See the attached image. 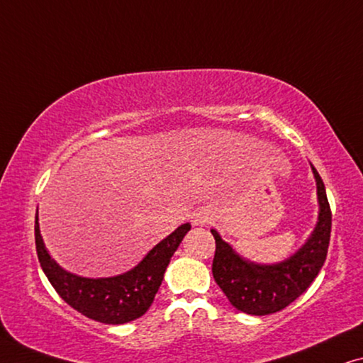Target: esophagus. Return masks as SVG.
I'll return each instance as SVG.
<instances>
[{"label": "esophagus", "instance_id": "1", "mask_svg": "<svg viewBox=\"0 0 363 363\" xmlns=\"http://www.w3.org/2000/svg\"><path fill=\"white\" fill-rule=\"evenodd\" d=\"M208 218H211V213L206 212V211H197L192 213V223L194 225H203V223L208 222Z\"/></svg>", "mask_w": 363, "mask_h": 363}]
</instances>
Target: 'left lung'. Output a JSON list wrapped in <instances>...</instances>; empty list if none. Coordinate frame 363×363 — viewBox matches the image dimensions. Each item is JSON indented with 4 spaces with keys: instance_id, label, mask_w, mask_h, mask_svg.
<instances>
[{
    "instance_id": "1",
    "label": "left lung",
    "mask_w": 363,
    "mask_h": 363,
    "mask_svg": "<svg viewBox=\"0 0 363 363\" xmlns=\"http://www.w3.org/2000/svg\"><path fill=\"white\" fill-rule=\"evenodd\" d=\"M318 182L319 222L313 235L298 253L278 264L250 263L233 252L216 230L212 274L233 308L247 314L267 315L278 313L298 299L318 277L328 257L333 212L325 196L324 182L313 166Z\"/></svg>"
}]
</instances>
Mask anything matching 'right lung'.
Listing matches in <instances>:
<instances>
[{"mask_svg":"<svg viewBox=\"0 0 363 363\" xmlns=\"http://www.w3.org/2000/svg\"><path fill=\"white\" fill-rule=\"evenodd\" d=\"M189 223L176 228L169 237L157 243L143 262L128 273L113 278H82L65 272L50 258L44 247L35 216V252L45 277L69 306L86 318L104 324H125L141 318L150 309L164 278L171 257L179 247Z\"/></svg>","mask_w":363,"mask_h":363,"instance_id":"add662e5","label":"right lung"}]
</instances>
